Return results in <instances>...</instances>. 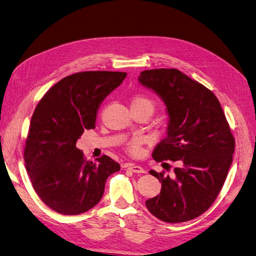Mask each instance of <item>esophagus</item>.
I'll return each mask as SVG.
<instances>
[{"mask_svg":"<svg viewBox=\"0 0 256 256\" xmlns=\"http://www.w3.org/2000/svg\"><path fill=\"white\" fill-rule=\"evenodd\" d=\"M128 170H130L132 172H135V173H145V170L138 165H134V164H130L128 165Z\"/></svg>","mask_w":256,"mask_h":256,"instance_id":"1","label":"esophagus"}]
</instances>
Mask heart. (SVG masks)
I'll return each mask as SVG.
<instances>
[{
    "label": "heart",
    "instance_id": "1",
    "mask_svg": "<svg viewBox=\"0 0 256 256\" xmlns=\"http://www.w3.org/2000/svg\"><path fill=\"white\" fill-rule=\"evenodd\" d=\"M132 108H139V106H150V109L154 110V100L144 94H136L135 96L132 98ZM141 143L142 139L137 137L132 139L126 144V150L132 156H138L141 152Z\"/></svg>",
    "mask_w": 256,
    "mask_h": 256
}]
</instances>
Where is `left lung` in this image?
<instances>
[{
    "mask_svg": "<svg viewBox=\"0 0 256 256\" xmlns=\"http://www.w3.org/2000/svg\"><path fill=\"white\" fill-rule=\"evenodd\" d=\"M139 80L163 98L169 114L167 137L152 158L178 165L171 176L150 171L162 190L146 208L164 222L193 220L210 208L227 178L236 144L230 124L216 96L178 70H144Z\"/></svg>",
    "mask_w": 256,
    "mask_h": 256,
    "instance_id": "1",
    "label": "left lung"
}]
</instances>
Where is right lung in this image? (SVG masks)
<instances>
[{
  "label": "right lung",
  "mask_w": 256,
  "mask_h": 256,
  "mask_svg": "<svg viewBox=\"0 0 256 256\" xmlns=\"http://www.w3.org/2000/svg\"><path fill=\"white\" fill-rule=\"evenodd\" d=\"M126 72H82L65 76L40 100L31 118L24 158L35 192L50 208L78 214L96 206L106 178L120 170L110 156L87 160L76 143L96 128L98 106Z\"/></svg>",
  "instance_id": "1"
}]
</instances>
